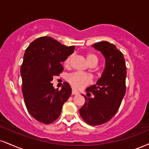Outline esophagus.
<instances>
[{"instance_id":"obj_1","label":"esophagus","mask_w":149,"mask_h":149,"mask_svg":"<svg viewBox=\"0 0 149 149\" xmlns=\"http://www.w3.org/2000/svg\"><path fill=\"white\" fill-rule=\"evenodd\" d=\"M79 94V92H78L76 89L72 88V94L73 95H77V94Z\"/></svg>"}]
</instances>
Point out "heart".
<instances>
[{"label":"heart","mask_w":149,"mask_h":149,"mask_svg":"<svg viewBox=\"0 0 149 149\" xmlns=\"http://www.w3.org/2000/svg\"><path fill=\"white\" fill-rule=\"evenodd\" d=\"M71 58V55H70L64 61V64L65 67L69 66ZM87 59L89 63H92L94 61H97L98 62L97 56L96 55L93 54V53H88L87 55ZM67 80L71 85L77 89L84 88V87L89 85L92 82V76L88 74H86V73L79 72V71H76V72L70 73L67 76Z\"/></svg>","instance_id":"b5f03b06"}]
</instances>
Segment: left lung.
I'll return each mask as SVG.
<instances>
[{
	"instance_id": "8db88e82",
	"label": "left lung",
	"mask_w": 149,
	"mask_h": 149,
	"mask_svg": "<svg viewBox=\"0 0 149 149\" xmlns=\"http://www.w3.org/2000/svg\"><path fill=\"white\" fill-rule=\"evenodd\" d=\"M92 47L105 57V66L96 85L86 89L89 98L79 112L87 124L98 126L110 121L119 110L126 93V67L123 53L114 44L100 42ZM89 92L94 97H90Z\"/></svg>"
}]
</instances>
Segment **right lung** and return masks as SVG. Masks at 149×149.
I'll list each match as a JSON object with an SVG mask.
<instances>
[{"mask_svg": "<svg viewBox=\"0 0 149 149\" xmlns=\"http://www.w3.org/2000/svg\"><path fill=\"white\" fill-rule=\"evenodd\" d=\"M75 46H66L49 37L34 40L26 48L21 67L25 104L34 119L44 124L57 119L63 104L71 94L65 82L60 91L53 87V77L62 72L61 62L73 53Z\"/></svg>", "mask_w": 149, "mask_h": 149, "instance_id": "right-lung-1", "label": "right lung"}]
</instances>
